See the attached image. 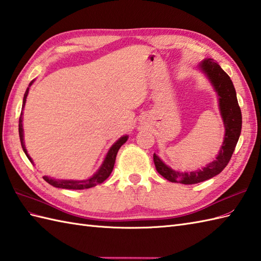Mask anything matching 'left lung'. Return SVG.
Instances as JSON below:
<instances>
[{
	"label": "left lung",
	"mask_w": 261,
	"mask_h": 261,
	"mask_svg": "<svg viewBox=\"0 0 261 261\" xmlns=\"http://www.w3.org/2000/svg\"><path fill=\"white\" fill-rule=\"evenodd\" d=\"M200 68L210 79L212 86L214 87V90L218 92L220 113H221L225 128L224 141L219 150L217 159L202 170L194 172L182 173L172 170L154 153L153 159L156 171L167 181L173 183L195 184L206 181V179L221 173L224 167L228 165L231 156L233 154L241 133V111L238 99H237L236 89L230 77L222 70L217 62L213 61V59L203 60L200 63Z\"/></svg>",
	"instance_id": "obj_1"
}]
</instances>
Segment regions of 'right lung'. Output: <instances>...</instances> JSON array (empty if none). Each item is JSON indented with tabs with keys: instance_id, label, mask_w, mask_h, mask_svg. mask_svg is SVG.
Returning a JSON list of instances; mask_svg holds the SVG:
<instances>
[{
	"instance_id": "obj_1",
	"label": "right lung",
	"mask_w": 261,
	"mask_h": 261,
	"mask_svg": "<svg viewBox=\"0 0 261 261\" xmlns=\"http://www.w3.org/2000/svg\"><path fill=\"white\" fill-rule=\"evenodd\" d=\"M32 83L29 85V87L32 85ZM29 87H28V89L25 90L24 97H23L22 111H21V115H20V119H19V135H20V141H21V146L23 148V152L25 153V155L28 156V159L30 160L31 163H33L32 159L28 155L24 142H23V126H22V114H23V108H24V105H25L27 96H28V92H29ZM127 138H128V136L120 137L119 140L114 144V145L111 147V149L108 150V153L106 155V159H105V161H103V163L100 166V169L98 170L90 178L83 179V181H73V179H56V178H52V177H49V176H43L44 181L48 182L49 184H51L52 187L59 188V189L84 190V189H89V188H92V187H96L97 184L102 183L109 175H111V173L113 172L114 165H115L116 155H117L118 149L121 147V145L126 143Z\"/></svg>"
}]
</instances>
